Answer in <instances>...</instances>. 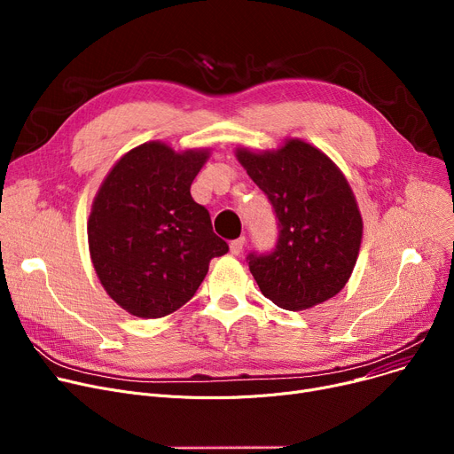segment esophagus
<instances>
[{
	"mask_svg": "<svg viewBox=\"0 0 454 454\" xmlns=\"http://www.w3.org/2000/svg\"><path fill=\"white\" fill-rule=\"evenodd\" d=\"M244 246H246V238L242 236V238H238V239H232L231 246H229V251H231V254L238 256L239 253L244 251Z\"/></svg>",
	"mask_w": 454,
	"mask_h": 454,
	"instance_id": "1",
	"label": "esophagus"
}]
</instances>
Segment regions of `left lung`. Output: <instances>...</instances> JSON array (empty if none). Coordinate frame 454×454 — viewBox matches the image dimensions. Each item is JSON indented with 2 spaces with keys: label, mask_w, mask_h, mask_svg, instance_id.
I'll list each match as a JSON object with an SVG mask.
<instances>
[{
  "label": "left lung",
  "mask_w": 454,
  "mask_h": 454,
  "mask_svg": "<svg viewBox=\"0 0 454 454\" xmlns=\"http://www.w3.org/2000/svg\"><path fill=\"white\" fill-rule=\"evenodd\" d=\"M236 159L268 194L278 244L249 254V270L273 304L301 311L335 297L361 249L363 218L348 179L317 146L289 137L277 150L236 148Z\"/></svg>",
  "instance_id": "obj_1"
}]
</instances>
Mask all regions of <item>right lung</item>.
Segmentation results:
<instances>
[{
  "label": "right lung",
  "mask_w": 454,
  "mask_h": 454,
  "mask_svg": "<svg viewBox=\"0 0 454 454\" xmlns=\"http://www.w3.org/2000/svg\"><path fill=\"white\" fill-rule=\"evenodd\" d=\"M208 157V148L176 152L148 141L126 152L100 184L88 220L90 256L106 293L133 317L179 309L210 260L229 251L191 196Z\"/></svg>",
  "instance_id": "obj_1"
}]
</instances>
